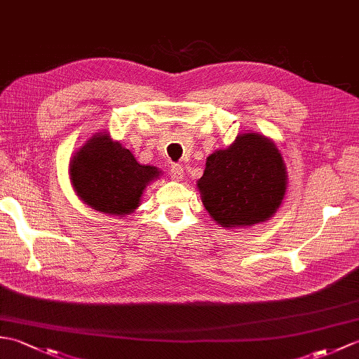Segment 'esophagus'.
Here are the masks:
<instances>
[{"label": "esophagus", "mask_w": 359, "mask_h": 359, "mask_svg": "<svg viewBox=\"0 0 359 359\" xmlns=\"http://www.w3.org/2000/svg\"><path fill=\"white\" fill-rule=\"evenodd\" d=\"M170 174H171V179L180 180L182 179V174H184V168H182L180 163H172L170 166Z\"/></svg>", "instance_id": "1"}]
</instances>
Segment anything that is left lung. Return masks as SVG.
Segmentation results:
<instances>
[{"mask_svg":"<svg viewBox=\"0 0 359 359\" xmlns=\"http://www.w3.org/2000/svg\"><path fill=\"white\" fill-rule=\"evenodd\" d=\"M197 187L205 210L219 225L250 226L276 212L285 194L287 172L274 143L250 133L212 152Z\"/></svg>","mask_w":359,"mask_h":359,"instance_id":"obj_1","label":"left lung"}]
</instances>
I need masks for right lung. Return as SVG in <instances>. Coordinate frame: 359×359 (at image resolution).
Masks as SVG:
<instances>
[{
    "mask_svg": "<svg viewBox=\"0 0 359 359\" xmlns=\"http://www.w3.org/2000/svg\"><path fill=\"white\" fill-rule=\"evenodd\" d=\"M157 177L154 166L140 165L131 151L108 134L93 137L71 163L72 185L81 201L114 216H125L139 207L144 187Z\"/></svg>",
    "mask_w": 359,
    "mask_h": 359,
    "instance_id": "1",
    "label": "right lung"
}]
</instances>
